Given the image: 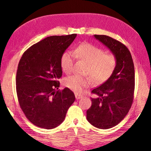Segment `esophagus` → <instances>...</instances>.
<instances>
[{
  "instance_id": "1",
  "label": "esophagus",
  "mask_w": 151,
  "mask_h": 151,
  "mask_svg": "<svg viewBox=\"0 0 151 151\" xmlns=\"http://www.w3.org/2000/svg\"><path fill=\"white\" fill-rule=\"evenodd\" d=\"M75 98H76V99H77V100H79V99L83 98V96H82V95H79V94H77V93H76Z\"/></svg>"
}]
</instances>
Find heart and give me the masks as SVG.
Listing matches in <instances>:
<instances>
[{"instance_id":"heart-1","label":"heart","mask_w":151,"mask_h":151,"mask_svg":"<svg viewBox=\"0 0 151 151\" xmlns=\"http://www.w3.org/2000/svg\"><path fill=\"white\" fill-rule=\"evenodd\" d=\"M74 54L65 52L60 58V65L66 74H70L73 71L75 57L87 63L85 74L88 75H72L65 80V85L77 93H81L85 88L91 86L93 81L96 84L107 81L117 65V58L114 53H106L104 49L90 43L81 44Z\"/></svg>"}]
</instances>
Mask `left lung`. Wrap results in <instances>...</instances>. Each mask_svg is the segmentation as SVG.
<instances>
[{
    "label": "left lung",
    "mask_w": 151,
    "mask_h": 151,
    "mask_svg": "<svg viewBox=\"0 0 151 151\" xmlns=\"http://www.w3.org/2000/svg\"><path fill=\"white\" fill-rule=\"evenodd\" d=\"M117 58V65L107 81L93 89L92 105L86 111L88 121L100 129L111 128L126 116L130 109L134 91V66L129 49L109 36L95 35Z\"/></svg>",
    "instance_id": "left-lung-1"
}]
</instances>
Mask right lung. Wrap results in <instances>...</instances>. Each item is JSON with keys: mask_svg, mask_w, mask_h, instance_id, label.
Segmentation results:
<instances>
[{"mask_svg": "<svg viewBox=\"0 0 151 151\" xmlns=\"http://www.w3.org/2000/svg\"><path fill=\"white\" fill-rule=\"evenodd\" d=\"M77 34L50 36L25 51L17 68L16 90L20 107L33 125L53 129L64 121L75 100L71 90L59 91L60 58Z\"/></svg>", "mask_w": 151, "mask_h": 151, "instance_id": "right-lung-1", "label": "right lung"}]
</instances>
